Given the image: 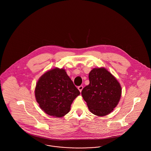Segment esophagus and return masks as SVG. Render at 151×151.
I'll return each instance as SVG.
<instances>
[{
	"mask_svg": "<svg viewBox=\"0 0 151 151\" xmlns=\"http://www.w3.org/2000/svg\"><path fill=\"white\" fill-rule=\"evenodd\" d=\"M78 89L80 91V92H81L82 91L83 89V86H78Z\"/></svg>",
	"mask_w": 151,
	"mask_h": 151,
	"instance_id": "1",
	"label": "esophagus"
}]
</instances>
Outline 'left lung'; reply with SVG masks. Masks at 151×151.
Here are the masks:
<instances>
[{"label":"left lung","instance_id":"left-lung-1","mask_svg":"<svg viewBox=\"0 0 151 151\" xmlns=\"http://www.w3.org/2000/svg\"><path fill=\"white\" fill-rule=\"evenodd\" d=\"M89 80V85L82 90V96L92 113L106 116L118 104L122 94L121 86L105 68L92 70Z\"/></svg>","mask_w":151,"mask_h":151}]
</instances>
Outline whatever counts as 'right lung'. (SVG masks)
<instances>
[{
    "instance_id": "add662e5",
    "label": "right lung",
    "mask_w": 151,
    "mask_h": 151,
    "mask_svg": "<svg viewBox=\"0 0 151 151\" xmlns=\"http://www.w3.org/2000/svg\"><path fill=\"white\" fill-rule=\"evenodd\" d=\"M80 93L64 69L55 68L41 77L35 95L40 107L46 114L61 117L70 110L74 99Z\"/></svg>"
}]
</instances>
